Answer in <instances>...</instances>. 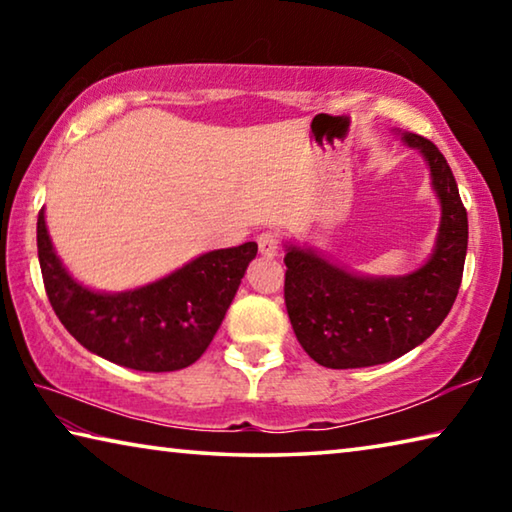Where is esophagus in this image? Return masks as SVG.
<instances>
[{
  "instance_id": "esophagus-1",
  "label": "esophagus",
  "mask_w": 512,
  "mask_h": 512,
  "mask_svg": "<svg viewBox=\"0 0 512 512\" xmlns=\"http://www.w3.org/2000/svg\"><path fill=\"white\" fill-rule=\"evenodd\" d=\"M280 244H282V237H280V232H275V230H266L257 237L259 253H262L264 257H275L277 250H280Z\"/></svg>"
}]
</instances>
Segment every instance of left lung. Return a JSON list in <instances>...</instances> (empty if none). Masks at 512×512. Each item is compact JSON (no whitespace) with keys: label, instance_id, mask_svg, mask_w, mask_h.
Masks as SVG:
<instances>
[{"label":"left lung","instance_id":"8db88e82","mask_svg":"<svg viewBox=\"0 0 512 512\" xmlns=\"http://www.w3.org/2000/svg\"><path fill=\"white\" fill-rule=\"evenodd\" d=\"M420 149L443 205L436 250L404 277H357L323 257L291 246L284 255V302L296 339L325 368H366L402 357L427 341L452 309L463 280L467 212L454 173L438 146L404 135Z\"/></svg>","mask_w":512,"mask_h":512}]
</instances>
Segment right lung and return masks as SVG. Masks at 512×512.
<instances>
[{"label":"right lung","mask_w":512,"mask_h":512,"mask_svg":"<svg viewBox=\"0 0 512 512\" xmlns=\"http://www.w3.org/2000/svg\"><path fill=\"white\" fill-rule=\"evenodd\" d=\"M257 244L212 250L149 287L94 293L60 264L38 214V259L47 298L83 348L119 366L171 372L192 366L212 343Z\"/></svg>","instance_id":"right-lung-1"}]
</instances>
